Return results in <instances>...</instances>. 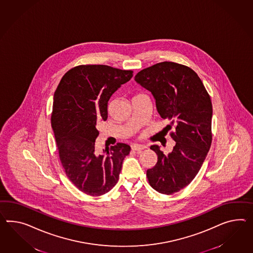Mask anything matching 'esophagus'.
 Segmentation results:
<instances>
[{
    "mask_svg": "<svg viewBox=\"0 0 253 253\" xmlns=\"http://www.w3.org/2000/svg\"><path fill=\"white\" fill-rule=\"evenodd\" d=\"M145 149V147L142 146V145H132L131 146V149L132 150H135V151H141L143 149Z\"/></svg>",
    "mask_w": 253,
    "mask_h": 253,
    "instance_id": "1",
    "label": "esophagus"
}]
</instances>
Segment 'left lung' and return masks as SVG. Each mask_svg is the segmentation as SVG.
Returning a JSON list of instances; mask_svg holds the SVG:
<instances>
[{
  "label": "left lung",
  "mask_w": 253,
  "mask_h": 253,
  "mask_svg": "<svg viewBox=\"0 0 253 253\" xmlns=\"http://www.w3.org/2000/svg\"><path fill=\"white\" fill-rule=\"evenodd\" d=\"M136 83L151 91L163 119L170 122L167 133L175 141L164 154L150 147L158 162L147 170L150 186L163 195L186 187L195 179L212 143V103L201 79L187 66L163 61L138 72Z\"/></svg>",
  "instance_id": "obj_1"
}]
</instances>
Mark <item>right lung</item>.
<instances>
[{
	"mask_svg": "<svg viewBox=\"0 0 253 253\" xmlns=\"http://www.w3.org/2000/svg\"><path fill=\"white\" fill-rule=\"evenodd\" d=\"M133 76V71L107 65H80L66 72L54 94L51 126L67 177L91 196L108 193L117 184L130 147L117 143L95 151L97 124L108 117L112 94Z\"/></svg>",
	"mask_w": 253,
	"mask_h": 253,
	"instance_id": "add662e5",
	"label": "right lung"
}]
</instances>
